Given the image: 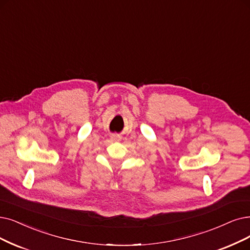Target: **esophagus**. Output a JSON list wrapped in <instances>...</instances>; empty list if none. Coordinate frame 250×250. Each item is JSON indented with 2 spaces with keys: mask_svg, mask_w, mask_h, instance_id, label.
Returning <instances> with one entry per match:
<instances>
[{
  "mask_svg": "<svg viewBox=\"0 0 250 250\" xmlns=\"http://www.w3.org/2000/svg\"><path fill=\"white\" fill-rule=\"evenodd\" d=\"M114 139H119V136H116V135H114V137H113Z\"/></svg>",
  "mask_w": 250,
  "mask_h": 250,
  "instance_id": "34e87169",
  "label": "esophagus"
}]
</instances>
